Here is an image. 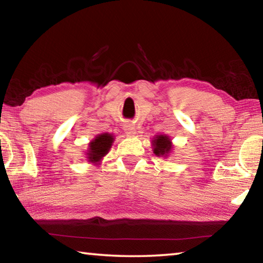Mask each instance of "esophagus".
<instances>
[{"label":"esophagus","instance_id":"1","mask_svg":"<svg viewBox=\"0 0 263 263\" xmlns=\"http://www.w3.org/2000/svg\"><path fill=\"white\" fill-rule=\"evenodd\" d=\"M124 131H125L126 135H135L136 128L132 125V124H126V125L124 126Z\"/></svg>","mask_w":263,"mask_h":263}]
</instances>
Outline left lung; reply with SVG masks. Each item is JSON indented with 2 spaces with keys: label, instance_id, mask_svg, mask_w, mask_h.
<instances>
[{
  "label": "left lung",
  "instance_id": "1",
  "mask_svg": "<svg viewBox=\"0 0 263 263\" xmlns=\"http://www.w3.org/2000/svg\"><path fill=\"white\" fill-rule=\"evenodd\" d=\"M153 145H154V153L159 155V157L160 155H167L172 148L171 139L166 136L157 137V139H154L153 141Z\"/></svg>",
  "mask_w": 263,
  "mask_h": 263
}]
</instances>
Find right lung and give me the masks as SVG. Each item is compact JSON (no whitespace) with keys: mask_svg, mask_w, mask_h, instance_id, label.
<instances>
[{"mask_svg":"<svg viewBox=\"0 0 263 263\" xmlns=\"http://www.w3.org/2000/svg\"><path fill=\"white\" fill-rule=\"evenodd\" d=\"M114 138L109 133H102L99 137L95 138L89 144V153L88 159L91 162H97L104 157V155L109 152V149L112 145Z\"/></svg>","mask_w":263,"mask_h":263,"instance_id":"1","label":"right lung"}]
</instances>
